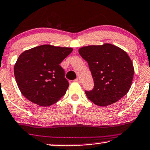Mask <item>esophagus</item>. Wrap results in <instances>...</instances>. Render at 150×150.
Listing matches in <instances>:
<instances>
[{
	"instance_id": "obj_1",
	"label": "esophagus",
	"mask_w": 150,
	"mask_h": 150,
	"mask_svg": "<svg viewBox=\"0 0 150 150\" xmlns=\"http://www.w3.org/2000/svg\"><path fill=\"white\" fill-rule=\"evenodd\" d=\"M75 81L77 83H81V79H80L79 78H77V79H75Z\"/></svg>"
}]
</instances>
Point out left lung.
Segmentation results:
<instances>
[{
    "mask_svg": "<svg viewBox=\"0 0 150 150\" xmlns=\"http://www.w3.org/2000/svg\"><path fill=\"white\" fill-rule=\"evenodd\" d=\"M79 52L92 72L94 87L85 94L94 104L110 105L129 92L134 69L127 52L110 43L83 47Z\"/></svg>",
    "mask_w": 150,
    "mask_h": 150,
    "instance_id": "left-lung-1",
    "label": "left lung"
}]
</instances>
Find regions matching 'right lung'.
Here are the masks:
<instances>
[{
	"label": "right lung",
	"instance_id": "1",
	"mask_svg": "<svg viewBox=\"0 0 150 150\" xmlns=\"http://www.w3.org/2000/svg\"><path fill=\"white\" fill-rule=\"evenodd\" d=\"M72 50L42 45L23 52L14 65L16 81L23 96L43 107L60 100L69 87L60 63Z\"/></svg>",
	"mask_w": 150,
	"mask_h": 150
}]
</instances>
